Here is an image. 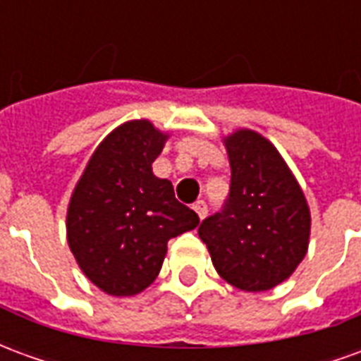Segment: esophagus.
I'll return each mask as SVG.
<instances>
[{"mask_svg":"<svg viewBox=\"0 0 361 361\" xmlns=\"http://www.w3.org/2000/svg\"><path fill=\"white\" fill-rule=\"evenodd\" d=\"M193 211L197 212L199 219L203 220L204 216H207V203H204V201H197V203L193 204Z\"/></svg>","mask_w":361,"mask_h":361,"instance_id":"34e87169","label":"esophagus"}]
</instances>
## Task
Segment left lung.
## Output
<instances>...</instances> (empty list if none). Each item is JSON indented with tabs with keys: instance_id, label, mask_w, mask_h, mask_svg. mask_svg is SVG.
I'll return each instance as SVG.
<instances>
[{
	"instance_id": "obj_1",
	"label": "left lung",
	"mask_w": 361,
	"mask_h": 361,
	"mask_svg": "<svg viewBox=\"0 0 361 361\" xmlns=\"http://www.w3.org/2000/svg\"><path fill=\"white\" fill-rule=\"evenodd\" d=\"M230 195L224 211L199 226L216 272L245 292H267L292 276L311 234L307 199L267 137L235 129L224 139Z\"/></svg>"
}]
</instances>
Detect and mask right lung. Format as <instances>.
Returning a JSON list of instances; mask_svg holds the SVG:
<instances>
[{
  "mask_svg": "<svg viewBox=\"0 0 361 361\" xmlns=\"http://www.w3.org/2000/svg\"><path fill=\"white\" fill-rule=\"evenodd\" d=\"M168 137L149 119L121 123L96 147L71 193L69 250L106 294H141L157 280L168 242L199 224L176 199L172 181L152 173Z\"/></svg>",
  "mask_w": 361,
  "mask_h": 361,
  "instance_id": "add662e5",
  "label": "right lung"
}]
</instances>
